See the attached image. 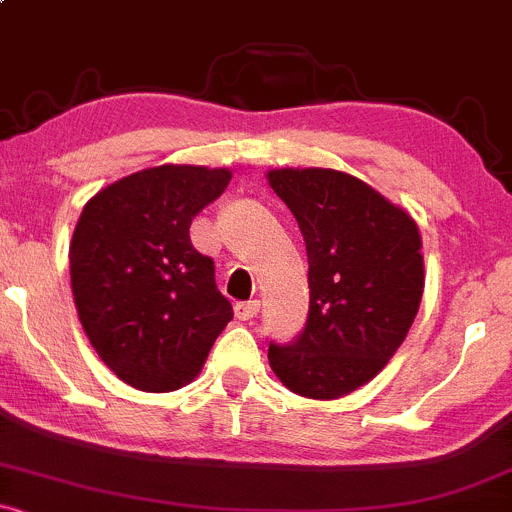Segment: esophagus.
Segmentation results:
<instances>
[{
	"mask_svg": "<svg viewBox=\"0 0 512 512\" xmlns=\"http://www.w3.org/2000/svg\"><path fill=\"white\" fill-rule=\"evenodd\" d=\"M260 314V301H238L235 304V319L238 321H250Z\"/></svg>",
	"mask_w": 512,
	"mask_h": 512,
	"instance_id": "1",
	"label": "esophagus"
}]
</instances>
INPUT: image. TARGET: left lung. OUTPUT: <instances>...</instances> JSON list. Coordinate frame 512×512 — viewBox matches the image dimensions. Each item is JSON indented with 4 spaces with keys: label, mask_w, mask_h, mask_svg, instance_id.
<instances>
[{
    "label": "left lung",
    "mask_w": 512,
    "mask_h": 512,
    "mask_svg": "<svg viewBox=\"0 0 512 512\" xmlns=\"http://www.w3.org/2000/svg\"><path fill=\"white\" fill-rule=\"evenodd\" d=\"M267 181L304 235L311 289L304 331L267 358L292 392L336 400L370 383L410 331L424 292L419 228L343 171L272 169Z\"/></svg>",
    "instance_id": "obj_1"
}]
</instances>
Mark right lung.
Listing matches in <instances>:
<instances>
[{
  "label": "right lung",
  "mask_w": 512,
  "mask_h": 512,
  "mask_svg": "<svg viewBox=\"0 0 512 512\" xmlns=\"http://www.w3.org/2000/svg\"><path fill=\"white\" fill-rule=\"evenodd\" d=\"M228 169L164 164L105 186L71 240L78 319L102 363L142 392H171L201 373L233 306L211 257L191 245L193 215L230 184Z\"/></svg>",
  "instance_id": "obj_1"
}]
</instances>
